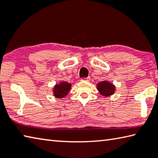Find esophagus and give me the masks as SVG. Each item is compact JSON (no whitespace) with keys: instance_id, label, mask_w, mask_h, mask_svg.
I'll use <instances>...</instances> for the list:
<instances>
[{"instance_id":"34e87169","label":"esophagus","mask_w":158,"mask_h":158,"mask_svg":"<svg viewBox=\"0 0 158 158\" xmlns=\"http://www.w3.org/2000/svg\"><path fill=\"white\" fill-rule=\"evenodd\" d=\"M90 80L89 77H82L81 79V81H89Z\"/></svg>"}]
</instances>
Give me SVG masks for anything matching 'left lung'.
Returning <instances> with one entry per match:
<instances>
[{
  "instance_id": "left-lung-1",
  "label": "left lung",
  "mask_w": 158,
  "mask_h": 158,
  "mask_svg": "<svg viewBox=\"0 0 158 158\" xmlns=\"http://www.w3.org/2000/svg\"><path fill=\"white\" fill-rule=\"evenodd\" d=\"M98 90L101 95L109 96L113 95L115 92V85L109 81H103L98 83Z\"/></svg>"
}]
</instances>
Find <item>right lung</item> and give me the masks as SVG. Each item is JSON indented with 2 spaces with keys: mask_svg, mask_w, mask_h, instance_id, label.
I'll return each mask as SVG.
<instances>
[{
  "mask_svg": "<svg viewBox=\"0 0 158 158\" xmlns=\"http://www.w3.org/2000/svg\"><path fill=\"white\" fill-rule=\"evenodd\" d=\"M71 84L68 82H60L59 84H56L53 88V94L57 98H62L68 95L69 90L71 89Z\"/></svg>",
  "mask_w": 158,
  "mask_h": 158,
  "instance_id": "add662e5",
  "label": "right lung"
}]
</instances>
